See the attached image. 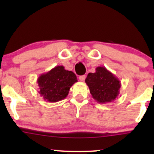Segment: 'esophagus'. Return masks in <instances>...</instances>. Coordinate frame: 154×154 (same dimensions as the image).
<instances>
[{
    "instance_id": "obj_1",
    "label": "esophagus",
    "mask_w": 154,
    "mask_h": 154,
    "mask_svg": "<svg viewBox=\"0 0 154 154\" xmlns=\"http://www.w3.org/2000/svg\"><path fill=\"white\" fill-rule=\"evenodd\" d=\"M85 79V75H81L79 77V79L80 81H84Z\"/></svg>"
}]
</instances>
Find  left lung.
Returning a JSON list of instances; mask_svg holds the SVG:
<instances>
[{
    "label": "left lung",
    "mask_w": 154,
    "mask_h": 154,
    "mask_svg": "<svg viewBox=\"0 0 154 154\" xmlns=\"http://www.w3.org/2000/svg\"><path fill=\"white\" fill-rule=\"evenodd\" d=\"M85 81L92 97L98 103H110L119 94V79L104 66L96 67L95 72L88 74Z\"/></svg>",
    "instance_id": "left-lung-1"
}]
</instances>
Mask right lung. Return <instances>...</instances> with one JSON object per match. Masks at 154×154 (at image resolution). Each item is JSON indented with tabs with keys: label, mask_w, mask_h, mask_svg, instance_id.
Instances as JSON below:
<instances>
[{
	"label": "right lung",
	"mask_w": 154,
	"mask_h": 154,
	"mask_svg": "<svg viewBox=\"0 0 154 154\" xmlns=\"http://www.w3.org/2000/svg\"><path fill=\"white\" fill-rule=\"evenodd\" d=\"M77 82L75 74L63 66H56L38 78L39 91L44 100L50 102L60 101L68 95L70 88Z\"/></svg>",
	"instance_id": "obj_1"
}]
</instances>
